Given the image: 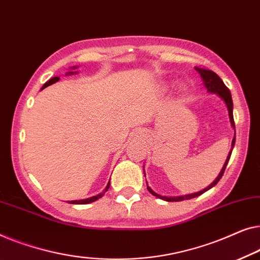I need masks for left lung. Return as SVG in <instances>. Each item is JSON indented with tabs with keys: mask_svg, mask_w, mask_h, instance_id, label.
Segmentation results:
<instances>
[{
	"mask_svg": "<svg viewBox=\"0 0 260 260\" xmlns=\"http://www.w3.org/2000/svg\"><path fill=\"white\" fill-rule=\"evenodd\" d=\"M197 71L200 73V76H202L203 80H204V83H205V87H206L208 92L211 93H217L219 96H220L222 100L225 101L226 106H228V109H229V115H230V121H231V125L233 128L236 129V126H235V120H233V102H232V98H231V93H230V89L228 87L225 86V83L222 82V80L219 78V76L215 74L214 72L212 71H206V69H202V68H197ZM236 132V131H235ZM235 142H236V135L235 138H233L232 140V149H233V146H235ZM232 149L231 152H230V154L228 156V159H226L225 161V165L222 167V170L219 175L217 177V179L212 182V184L206 187L203 191L200 192H197V193H193V194H187V196H181V197H162V196H159L156 194L154 191H152L151 187H148L147 186V189L149 192L152 193L153 196L158 197V198L162 199V200H166V202H181V200H186V199H192V198H196V197H198L200 194H203L204 192H206L207 189H210L211 187H213L214 185L218 184V181L220 180V178L222 177V174H224L225 172V168L228 166V162L230 160V156H231V153H232Z\"/></svg>",
	"mask_w": 260,
	"mask_h": 260,
	"instance_id": "8db88e82",
	"label": "left lung"
}]
</instances>
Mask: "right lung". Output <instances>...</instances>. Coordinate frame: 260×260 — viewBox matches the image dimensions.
<instances>
[{
	"label": "right lung",
	"mask_w": 260,
	"mask_h": 260,
	"mask_svg": "<svg viewBox=\"0 0 260 260\" xmlns=\"http://www.w3.org/2000/svg\"><path fill=\"white\" fill-rule=\"evenodd\" d=\"M71 74H74V73H72L71 72ZM58 80H60V78H57V76H55V78H53V79H50L49 81H47L45 85H43V87H42V89L43 88H46L47 86H50V85H53V83H55V82H57ZM109 185H111V182H108L107 184V186H106V188H105V191L102 192V193H100V194H98V196H95V197H92V198H88V199H82V200H73V202H71V204H89V203H93V202H95V200H98L99 198H101L102 196L105 194L106 192H107V189L109 188Z\"/></svg>",
	"instance_id": "add662e5"
}]
</instances>
